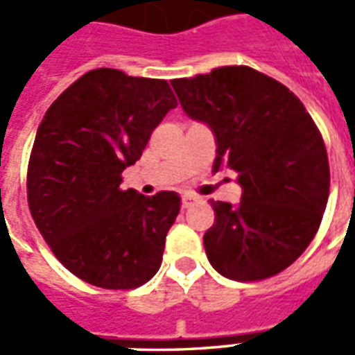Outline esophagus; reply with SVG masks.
I'll use <instances>...</instances> for the list:
<instances>
[{
	"instance_id": "obj_1",
	"label": "esophagus",
	"mask_w": 355,
	"mask_h": 355,
	"mask_svg": "<svg viewBox=\"0 0 355 355\" xmlns=\"http://www.w3.org/2000/svg\"><path fill=\"white\" fill-rule=\"evenodd\" d=\"M198 198L196 196H190V193H186V196H182V207L188 209V207H192L193 203H198Z\"/></svg>"
}]
</instances>
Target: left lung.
Returning <instances> with one entry per match:
<instances>
[{
	"mask_svg": "<svg viewBox=\"0 0 355 355\" xmlns=\"http://www.w3.org/2000/svg\"><path fill=\"white\" fill-rule=\"evenodd\" d=\"M188 116L215 132L220 167L238 173V207L211 201L205 253L218 274L261 282L289 268L320 228L329 198L325 142L304 104L249 66L173 80Z\"/></svg>",
	"mask_w": 355,
	"mask_h": 355,
	"instance_id": "1",
	"label": "left lung"
}]
</instances>
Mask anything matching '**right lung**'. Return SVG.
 Segmentation results:
<instances>
[{
    "label": "right lung",
    "instance_id": "right-lung-1",
    "mask_svg": "<svg viewBox=\"0 0 355 355\" xmlns=\"http://www.w3.org/2000/svg\"><path fill=\"white\" fill-rule=\"evenodd\" d=\"M171 108L177 98L165 80L96 68L73 81L37 127L28 207L53 254L94 287L137 289L162 266L180 198L119 184Z\"/></svg>",
    "mask_w": 355,
    "mask_h": 355
}]
</instances>
